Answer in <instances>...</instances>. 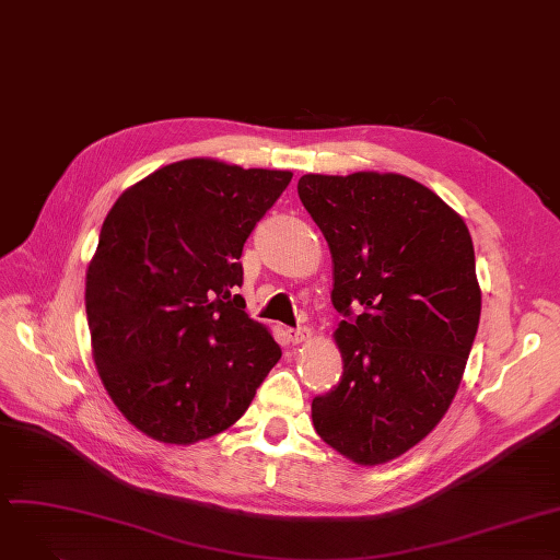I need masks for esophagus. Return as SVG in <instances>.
<instances>
[{
    "instance_id": "obj_1",
    "label": "esophagus",
    "mask_w": 560,
    "mask_h": 560,
    "mask_svg": "<svg viewBox=\"0 0 560 560\" xmlns=\"http://www.w3.org/2000/svg\"><path fill=\"white\" fill-rule=\"evenodd\" d=\"M310 328H291V330H287V337H289V341L291 343H303V341H307L310 339Z\"/></svg>"
}]
</instances>
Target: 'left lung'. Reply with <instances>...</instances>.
<instances>
[{"label":"left lung","instance_id":"8db88e82","mask_svg":"<svg viewBox=\"0 0 560 560\" xmlns=\"http://www.w3.org/2000/svg\"><path fill=\"white\" fill-rule=\"evenodd\" d=\"M299 196L332 257L343 374L312 401L326 444L355 465L404 456L446 415L481 318L469 230L398 173H307ZM351 308L357 310L353 317Z\"/></svg>","mask_w":560,"mask_h":560}]
</instances>
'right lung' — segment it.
Instances as JSON below:
<instances>
[{
	"instance_id": "add662e5",
	"label": "right lung",
	"mask_w": 560,
	"mask_h": 560,
	"mask_svg": "<svg viewBox=\"0 0 560 560\" xmlns=\"http://www.w3.org/2000/svg\"><path fill=\"white\" fill-rule=\"evenodd\" d=\"M289 171L182 159L131 184L86 269L100 381L143 435L189 446L242 419L282 351L244 312L246 238Z\"/></svg>"
}]
</instances>
